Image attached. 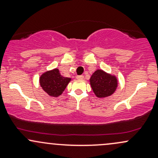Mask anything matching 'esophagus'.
<instances>
[{"mask_svg":"<svg viewBox=\"0 0 158 158\" xmlns=\"http://www.w3.org/2000/svg\"><path fill=\"white\" fill-rule=\"evenodd\" d=\"M77 79H84V76H82V75L77 76Z\"/></svg>","mask_w":158,"mask_h":158,"instance_id":"1","label":"esophagus"}]
</instances>
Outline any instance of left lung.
I'll return each instance as SVG.
<instances>
[{"label": "left lung", "mask_w": 158, "mask_h": 158, "mask_svg": "<svg viewBox=\"0 0 158 158\" xmlns=\"http://www.w3.org/2000/svg\"><path fill=\"white\" fill-rule=\"evenodd\" d=\"M90 82L94 94L99 98L109 97L114 93L117 87V78L102 70L94 72L90 77Z\"/></svg>", "instance_id": "8db88e82"}]
</instances>
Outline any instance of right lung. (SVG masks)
Here are the masks:
<instances>
[{
	"mask_svg": "<svg viewBox=\"0 0 158 158\" xmlns=\"http://www.w3.org/2000/svg\"><path fill=\"white\" fill-rule=\"evenodd\" d=\"M40 85L48 95L59 97L70 82V78L64 77L59 73V69L50 70L43 73L40 77Z\"/></svg>",
	"mask_w": 158,
	"mask_h": 158,
	"instance_id": "right-lung-1",
	"label": "right lung"
}]
</instances>
